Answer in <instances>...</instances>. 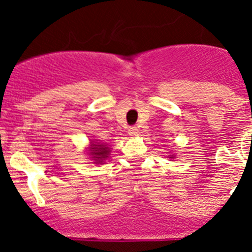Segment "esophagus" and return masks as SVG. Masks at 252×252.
<instances>
[{
  "label": "esophagus",
  "mask_w": 252,
  "mask_h": 252,
  "mask_svg": "<svg viewBox=\"0 0 252 252\" xmlns=\"http://www.w3.org/2000/svg\"><path fill=\"white\" fill-rule=\"evenodd\" d=\"M140 132L139 127L137 126H132V127L128 128V133H130V136H137Z\"/></svg>",
  "instance_id": "34e87169"
}]
</instances>
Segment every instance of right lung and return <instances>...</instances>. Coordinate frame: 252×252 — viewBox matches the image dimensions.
Returning <instances> with one entry per match:
<instances>
[{
	"label": "right lung",
	"mask_w": 252,
	"mask_h": 252,
	"mask_svg": "<svg viewBox=\"0 0 252 252\" xmlns=\"http://www.w3.org/2000/svg\"><path fill=\"white\" fill-rule=\"evenodd\" d=\"M110 150L108 148H106L104 145H95V144H92V148H91V154H92V157L94 158V160L98 164H102L104 159L107 158Z\"/></svg>",
	"instance_id": "add662e5"
}]
</instances>
